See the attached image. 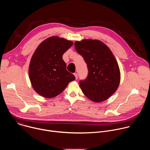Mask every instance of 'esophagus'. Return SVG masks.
<instances>
[{
	"instance_id": "esophagus-1",
	"label": "esophagus",
	"mask_w": 150,
	"mask_h": 150,
	"mask_svg": "<svg viewBox=\"0 0 150 150\" xmlns=\"http://www.w3.org/2000/svg\"><path fill=\"white\" fill-rule=\"evenodd\" d=\"M74 75V76H75L76 79H78V74H77V73H75Z\"/></svg>"
}]
</instances>
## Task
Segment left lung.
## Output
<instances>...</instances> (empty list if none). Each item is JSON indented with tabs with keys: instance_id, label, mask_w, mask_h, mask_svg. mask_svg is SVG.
<instances>
[{
	"instance_id": "left-lung-1",
	"label": "left lung",
	"mask_w": 150,
	"mask_h": 150,
	"mask_svg": "<svg viewBox=\"0 0 150 150\" xmlns=\"http://www.w3.org/2000/svg\"><path fill=\"white\" fill-rule=\"evenodd\" d=\"M74 46L88 70L87 79L79 82L83 94L95 103L108 99L116 92L120 81V69L112 52L98 40L76 41Z\"/></svg>"
}]
</instances>
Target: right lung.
Masks as SVG:
<instances>
[{"label":"right lung","instance_id":"add662e5","mask_svg":"<svg viewBox=\"0 0 150 150\" xmlns=\"http://www.w3.org/2000/svg\"><path fill=\"white\" fill-rule=\"evenodd\" d=\"M73 42L57 36L42 41L34 52L28 75L32 87L41 96L51 98L60 94L68 83L75 79L67 70L62 56Z\"/></svg>","mask_w":150,"mask_h":150}]
</instances>
